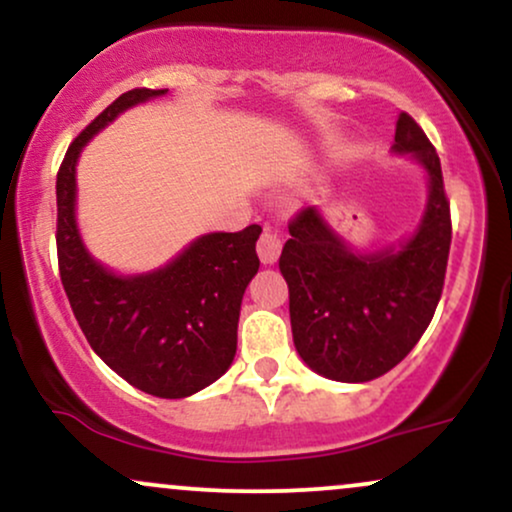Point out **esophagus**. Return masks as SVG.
Instances as JSON below:
<instances>
[{
  "mask_svg": "<svg viewBox=\"0 0 512 512\" xmlns=\"http://www.w3.org/2000/svg\"><path fill=\"white\" fill-rule=\"evenodd\" d=\"M257 255H260L262 264H274L281 255V238L272 231H264L257 240Z\"/></svg>",
  "mask_w": 512,
  "mask_h": 512,
  "instance_id": "esophagus-1",
  "label": "esophagus"
}]
</instances>
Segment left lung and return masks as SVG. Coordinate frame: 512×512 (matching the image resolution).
Listing matches in <instances>:
<instances>
[{
	"instance_id": "obj_1",
	"label": "left lung",
	"mask_w": 512,
	"mask_h": 512,
	"mask_svg": "<svg viewBox=\"0 0 512 512\" xmlns=\"http://www.w3.org/2000/svg\"><path fill=\"white\" fill-rule=\"evenodd\" d=\"M392 154L419 163L428 180L411 236L356 250L308 207L291 221L279 257L298 356L337 383H368L395 368L426 332L443 293L452 226L440 158L407 113L397 117Z\"/></svg>"
}]
</instances>
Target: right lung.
Returning <instances> with one entry per match:
<instances>
[{
  "mask_svg": "<svg viewBox=\"0 0 512 512\" xmlns=\"http://www.w3.org/2000/svg\"><path fill=\"white\" fill-rule=\"evenodd\" d=\"M166 93H122L67 149L57 173V257L91 349L146 395L182 399L231 368L240 303L260 269L255 243L262 228L252 223L238 233H204L163 267L117 274L88 252L76 223V163L84 146L117 115Z\"/></svg>",
  "mask_w": 512,
  "mask_h": 512,
  "instance_id": "right-lung-1",
  "label": "right lung"
}]
</instances>
